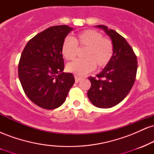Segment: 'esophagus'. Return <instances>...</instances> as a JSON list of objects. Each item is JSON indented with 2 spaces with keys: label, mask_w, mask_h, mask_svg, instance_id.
Wrapping results in <instances>:
<instances>
[{
  "label": "esophagus",
  "mask_w": 154,
  "mask_h": 154,
  "mask_svg": "<svg viewBox=\"0 0 154 154\" xmlns=\"http://www.w3.org/2000/svg\"><path fill=\"white\" fill-rule=\"evenodd\" d=\"M75 82L77 83V82H79V81L81 80V79H82V77H79V76H75Z\"/></svg>",
  "instance_id": "obj_1"
}]
</instances>
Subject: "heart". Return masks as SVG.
Instances as JSON below:
<instances>
[{
	"label": "heart",
	"instance_id": "obj_1",
	"mask_svg": "<svg viewBox=\"0 0 154 154\" xmlns=\"http://www.w3.org/2000/svg\"><path fill=\"white\" fill-rule=\"evenodd\" d=\"M77 47L85 48L84 59H79L69 63L66 70L76 75H84L95 68H104L109 64L114 55V45L109 39L94 29H87L79 32L75 38L66 37L61 45V54L66 60L71 61L77 54Z\"/></svg>",
	"mask_w": 154,
	"mask_h": 154
}]
</instances>
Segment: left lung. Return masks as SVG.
I'll return each mask as SVG.
<instances>
[{"label":"left lung","mask_w":154,"mask_h":154,"mask_svg":"<svg viewBox=\"0 0 154 154\" xmlns=\"http://www.w3.org/2000/svg\"><path fill=\"white\" fill-rule=\"evenodd\" d=\"M110 37L114 55L106 66L96 75L90 77L91 87L88 97L95 106L111 108L128 95L135 81L137 61L133 50L122 35L106 26L97 25Z\"/></svg>","instance_id":"8db88e82"}]
</instances>
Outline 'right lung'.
Returning <instances> with one entry per match:
<instances>
[{
  "label": "right lung",
  "instance_id": "add662e5",
  "mask_svg": "<svg viewBox=\"0 0 154 154\" xmlns=\"http://www.w3.org/2000/svg\"><path fill=\"white\" fill-rule=\"evenodd\" d=\"M73 28L54 26L36 35L26 43L19 60V78L23 90L38 106L45 109L59 107L75 83L72 73L64 69L61 45Z\"/></svg>",
  "mask_w": 154,
  "mask_h": 154
}]
</instances>
